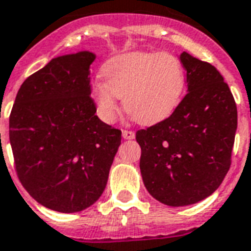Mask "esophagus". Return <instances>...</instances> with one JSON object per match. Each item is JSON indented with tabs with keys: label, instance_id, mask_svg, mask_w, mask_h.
Wrapping results in <instances>:
<instances>
[{
	"label": "esophagus",
	"instance_id": "1",
	"mask_svg": "<svg viewBox=\"0 0 251 251\" xmlns=\"http://www.w3.org/2000/svg\"><path fill=\"white\" fill-rule=\"evenodd\" d=\"M122 137L125 139H134L135 138V133L131 130H122Z\"/></svg>",
	"mask_w": 251,
	"mask_h": 251
}]
</instances>
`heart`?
Wrapping results in <instances>:
<instances>
[{"instance_id": "b5f03b06", "label": "heart", "mask_w": 251, "mask_h": 251, "mask_svg": "<svg viewBox=\"0 0 251 251\" xmlns=\"http://www.w3.org/2000/svg\"><path fill=\"white\" fill-rule=\"evenodd\" d=\"M102 80L91 89L97 116L112 124L124 108L139 124L163 121L176 109L184 93L185 70L180 59L168 52L133 51L110 57L101 67Z\"/></svg>"}]
</instances>
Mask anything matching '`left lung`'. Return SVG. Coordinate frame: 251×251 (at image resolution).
<instances>
[{
	"label": "left lung",
	"instance_id": "left-lung-1",
	"mask_svg": "<svg viewBox=\"0 0 251 251\" xmlns=\"http://www.w3.org/2000/svg\"><path fill=\"white\" fill-rule=\"evenodd\" d=\"M187 95L171 116L138 130L139 168L149 194L162 204H196L215 192L230 167L236 101L219 71L188 52Z\"/></svg>",
	"mask_w": 251,
	"mask_h": 251
}]
</instances>
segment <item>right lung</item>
<instances>
[{"mask_svg":"<svg viewBox=\"0 0 251 251\" xmlns=\"http://www.w3.org/2000/svg\"><path fill=\"white\" fill-rule=\"evenodd\" d=\"M79 51L53 57L19 88L9 118V138L19 180L49 209L75 213L104 192L121 145V130L96 116L91 64Z\"/></svg>","mask_w":251,"mask_h":251,"instance_id":"right-lung-1","label":"right lung"}]
</instances>
